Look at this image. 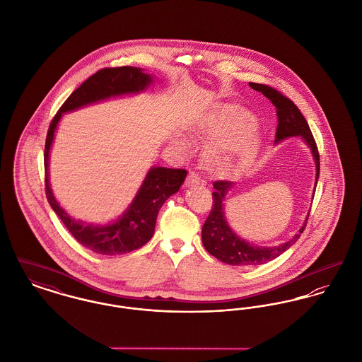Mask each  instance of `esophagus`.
<instances>
[{
	"instance_id": "34e87169",
	"label": "esophagus",
	"mask_w": 362,
	"mask_h": 362,
	"mask_svg": "<svg viewBox=\"0 0 362 362\" xmlns=\"http://www.w3.org/2000/svg\"><path fill=\"white\" fill-rule=\"evenodd\" d=\"M185 184H187L188 187H194V185H199V184H200V177H199V174H196L194 172H189L188 177H187V181H185Z\"/></svg>"
}]
</instances>
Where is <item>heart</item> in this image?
<instances>
[{"mask_svg":"<svg viewBox=\"0 0 362 362\" xmlns=\"http://www.w3.org/2000/svg\"><path fill=\"white\" fill-rule=\"evenodd\" d=\"M253 125V115L237 105L221 103L209 112L202 131L215 141L206 156L211 172L225 178H240L250 172L262 148ZM181 143L187 144L185 140Z\"/></svg>","mask_w":362,"mask_h":362,"instance_id":"obj_1","label":"heart"}]
</instances>
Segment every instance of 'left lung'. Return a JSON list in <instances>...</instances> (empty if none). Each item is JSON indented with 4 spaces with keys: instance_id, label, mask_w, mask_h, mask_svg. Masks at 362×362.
Segmentation results:
<instances>
[{
    "instance_id": "8db88e82",
    "label": "left lung",
    "mask_w": 362,
    "mask_h": 362,
    "mask_svg": "<svg viewBox=\"0 0 362 362\" xmlns=\"http://www.w3.org/2000/svg\"><path fill=\"white\" fill-rule=\"evenodd\" d=\"M249 86L250 88L267 96L272 102V105L276 107L278 128L275 134V143L284 141L288 137H301L305 144L309 147L315 160V166H316V180H315V188H316L319 173H320V158H319L317 146L315 143V139L312 136L304 115L288 98L282 95L275 88H271L268 86L259 84V83H249ZM233 187L234 184L230 181L214 182V192H212L214 204H212L209 218L202 228V241L209 255L215 256L218 260L230 266H260L267 262L276 259L288 247L296 244V241L300 238L301 233L304 231L309 214L306 215L304 225L294 234L291 240L275 247H259L238 237L228 225L226 215H225V203H223L228 190ZM313 194H315V189H313Z\"/></svg>"
}]
</instances>
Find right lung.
<instances>
[{"instance_id": "1", "label": "right lung", "mask_w": 362, "mask_h": 362, "mask_svg": "<svg viewBox=\"0 0 362 362\" xmlns=\"http://www.w3.org/2000/svg\"><path fill=\"white\" fill-rule=\"evenodd\" d=\"M153 83V75L146 74L141 68L119 66L100 69L69 95L49 127L45 144V182L47 202L62 223L76 238L77 243L95 253L107 256L124 255L147 244L153 238L159 209L172 194L180 190L188 172L184 169L153 166L129 207L115 221L106 225L76 221L59 206L50 187L49 160L58 122L64 113L75 112L110 98L136 95L146 91Z\"/></svg>"}]
</instances>
